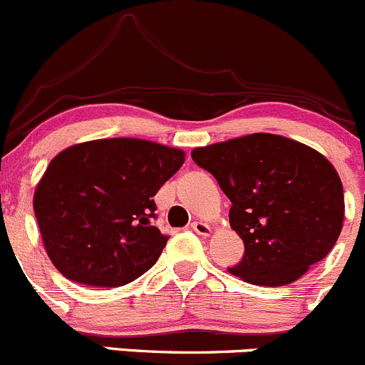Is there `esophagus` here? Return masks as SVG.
<instances>
[{"label": "esophagus", "instance_id": "obj_1", "mask_svg": "<svg viewBox=\"0 0 365 365\" xmlns=\"http://www.w3.org/2000/svg\"><path fill=\"white\" fill-rule=\"evenodd\" d=\"M191 229H193L197 234H200V236H211L212 232L211 225H207V223L204 222H193L191 223Z\"/></svg>", "mask_w": 365, "mask_h": 365}]
</instances>
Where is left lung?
I'll list each match as a JSON object with an SVG mask.
<instances>
[{"mask_svg": "<svg viewBox=\"0 0 365 365\" xmlns=\"http://www.w3.org/2000/svg\"><path fill=\"white\" fill-rule=\"evenodd\" d=\"M191 158L232 202L230 227L245 243L232 275L255 286H286L334 248L344 191L334 165L312 147L254 133L197 147Z\"/></svg>", "mask_w": 365, "mask_h": 365, "instance_id": "8db88e82", "label": "left lung"}]
</instances>
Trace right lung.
I'll return each instance as SVG.
<instances>
[{
    "label": "right lung",
    "instance_id": "1",
    "mask_svg": "<svg viewBox=\"0 0 365 365\" xmlns=\"http://www.w3.org/2000/svg\"><path fill=\"white\" fill-rule=\"evenodd\" d=\"M184 156L140 138L92 140L56 154L35 187L34 209L46 254L61 275L118 287L153 268L168 241L153 225V197Z\"/></svg>",
    "mask_w": 365,
    "mask_h": 365
}]
</instances>
